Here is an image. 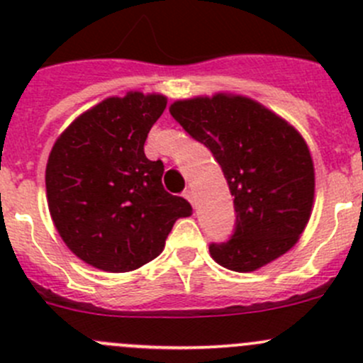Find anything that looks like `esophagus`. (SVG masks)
Listing matches in <instances>:
<instances>
[{
	"label": "esophagus",
	"mask_w": 363,
	"mask_h": 363,
	"mask_svg": "<svg viewBox=\"0 0 363 363\" xmlns=\"http://www.w3.org/2000/svg\"><path fill=\"white\" fill-rule=\"evenodd\" d=\"M182 196H184V199L188 200L189 203H191V205H195V195H193V191H191V189H186V191L182 193Z\"/></svg>",
	"instance_id": "obj_1"
}]
</instances>
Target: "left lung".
Segmentation results:
<instances>
[{"instance_id": "obj_1", "label": "left lung", "mask_w": 363, "mask_h": 363, "mask_svg": "<svg viewBox=\"0 0 363 363\" xmlns=\"http://www.w3.org/2000/svg\"><path fill=\"white\" fill-rule=\"evenodd\" d=\"M174 119L211 149L237 212L228 242L208 247L235 272H255L298 242L314 203V163L294 124L250 96L216 93L177 100Z\"/></svg>"}]
</instances>
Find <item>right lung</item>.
Here are the masks:
<instances>
[{
	"mask_svg": "<svg viewBox=\"0 0 363 363\" xmlns=\"http://www.w3.org/2000/svg\"><path fill=\"white\" fill-rule=\"evenodd\" d=\"M167 107L160 93L128 91L87 108L47 160L50 218L68 250L94 269L131 272L155 259L191 205L164 191L163 163L144 144Z\"/></svg>",
	"mask_w": 363,
	"mask_h": 363,
	"instance_id": "obj_1",
	"label": "right lung"
}]
</instances>
